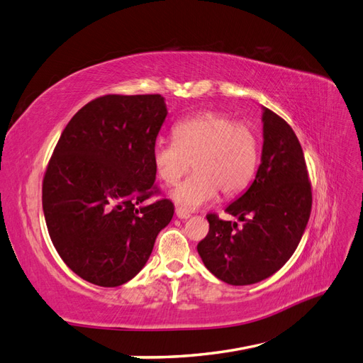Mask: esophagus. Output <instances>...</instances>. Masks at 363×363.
<instances>
[{
  "label": "esophagus",
  "instance_id": "obj_1",
  "mask_svg": "<svg viewBox=\"0 0 363 363\" xmlns=\"http://www.w3.org/2000/svg\"><path fill=\"white\" fill-rule=\"evenodd\" d=\"M175 215H177V218H180V219H188L191 216V213L188 211H184V208H182V207L175 208Z\"/></svg>",
  "mask_w": 363,
  "mask_h": 363
}]
</instances>
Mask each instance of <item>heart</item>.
Returning <instances> with one entry per match:
<instances>
[{
    "label": "heart",
    "mask_w": 363,
    "mask_h": 363,
    "mask_svg": "<svg viewBox=\"0 0 363 363\" xmlns=\"http://www.w3.org/2000/svg\"><path fill=\"white\" fill-rule=\"evenodd\" d=\"M175 140H157L152 162L159 179L177 184L188 171L191 177L171 194L184 208H199L218 199L242 192L255 177L259 139L250 124L236 123L225 113L206 112L186 118L174 127Z\"/></svg>",
    "instance_id": "heart-1"
}]
</instances>
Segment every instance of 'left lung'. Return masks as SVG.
Listing matches in <instances>:
<instances>
[{"mask_svg": "<svg viewBox=\"0 0 363 363\" xmlns=\"http://www.w3.org/2000/svg\"><path fill=\"white\" fill-rule=\"evenodd\" d=\"M263 147L255 182L225 212L244 225L208 213V233L196 247L215 277L233 286L268 279L298 247L312 208V189L298 138L263 107Z\"/></svg>", "mask_w": 363, "mask_h": 363, "instance_id": "1", "label": "left lung"}]
</instances>
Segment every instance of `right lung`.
<instances>
[{
  "label": "right lung",
  "instance_id": "add662e5",
  "mask_svg": "<svg viewBox=\"0 0 363 363\" xmlns=\"http://www.w3.org/2000/svg\"><path fill=\"white\" fill-rule=\"evenodd\" d=\"M168 111L155 95H104L77 112L54 148L42 207L54 248L83 280L115 288L145 267L174 204L156 194L152 148Z\"/></svg>",
  "mask_w": 363,
  "mask_h": 363
}]
</instances>
